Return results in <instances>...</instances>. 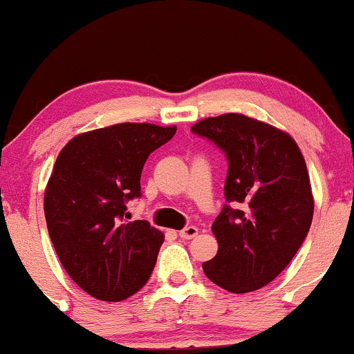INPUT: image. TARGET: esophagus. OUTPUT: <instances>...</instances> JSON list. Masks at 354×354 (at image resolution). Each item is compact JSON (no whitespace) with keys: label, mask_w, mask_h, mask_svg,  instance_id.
Listing matches in <instances>:
<instances>
[{"label":"esophagus","mask_w":354,"mask_h":354,"mask_svg":"<svg viewBox=\"0 0 354 354\" xmlns=\"http://www.w3.org/2000/svg\"><path fill=\"white\" fill-rule=\"evenodd\" d=\"M194 236H198V228H196V226H186L185 230L180 231V238H183V239H191V238H194Z\"/></svg>","instance_id":"esophagus-1"}]
</instances>
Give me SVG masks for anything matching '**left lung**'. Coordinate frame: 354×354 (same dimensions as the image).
Segmentation results:
<instances>
[{
  "label": "left lung",
  "instance_id": "1",
  "mask_svg": "<svg viewBox=\"0 0 354 354\" xmlns=\"http://www.w3.org/2000/svg\"><path fill=\"white\" fill-rule=\"evenodd\" d=\"M191 131L228 158L225 198L214 219L218 253L203 271L231 293H250L290 265L310 231L315 200L306 161L286 131L239 113L205 118Z\"/></svg>",
  "mask_w": 354,
  "mask_h": 354
}]
</instances>
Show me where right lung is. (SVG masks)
Masks as SVG:
<instances>
[{
	"mask_svg": "<svg viewBox=\"0 0 354 354\" xmlns=\"http://www.w3.org/2000/svg\"><path fill=\"white\" fill-rule=\"evenodd\" d=\"M176 126L120 123L81 133L61 149L44 189L48 233L61 265L101 301L129 298L149 279L165 234L129 221L126 201L140 198L141 171Z\"/></svg>",
	"mask_w": 354,
	"mask_h": 354,
	"instance_id": "1",
	"label": "right lung"
}]
</instances>
